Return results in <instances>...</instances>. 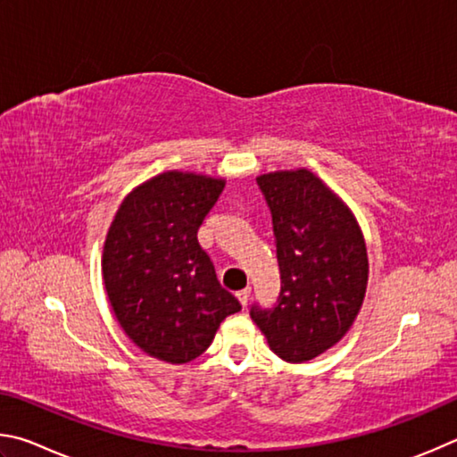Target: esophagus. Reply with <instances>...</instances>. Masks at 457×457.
<instances>
[{
  "instance_id": "obj_1",
  "label": "esophagus",
  "mask_w": 457,
  "mask_h": 457,
  "mask_svg": "<svg viewBox=\"0 0 457 457\" xmlns=\"http://www.w3.org/2000/svg\"><path fill=\"white\" fill-rule=\"evenodd\" d=\"M249 297H251V289H249V287H246V289H243V291H238V293H237V299L241 301V305H243V307H246V303H249Z\"/></svg>"
}]
</instances>
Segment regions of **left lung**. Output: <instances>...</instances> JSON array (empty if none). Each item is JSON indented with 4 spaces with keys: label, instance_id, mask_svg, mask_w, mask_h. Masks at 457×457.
<instances>
[{
    "label": "left lung",
    "instance_id": "obj_1",
    "mask_svg": "<svg viewBox=\"0 0 457 457\" xmlns=\"http://www.w3.org/2000/svg\"><path fill=\"white\" fill-rule=\"evenodd\" d=\"M273 214L281 295L253 307L273 353L305 363L345 337L361 311L370 261L351 208L307 168L257 176Z\"/></svg>",
    "mask_w": 457,
    "mask_h": 457
}]
</instances>
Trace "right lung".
I'll return each mask as SVG.
<instances>
[{"instance_id":"right-lung-1","label":"right lung","mask_w":457,"mask_h":457,"mask_svg":"<svg viewBox=\"0 0 457 457\" xmlns=\"http://www.w3.org/2000/svg\"><path fill=\"white\" fill-rule=\"evenodd\" d=\"M224 179L166 170L126 195L102 251V277L120 327L136 347L180 365L203 355L241 311L198 245V227Z\"/></svg>"}]
</instances>
